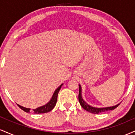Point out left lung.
Wrapping results in <instances>:
<instances>
[{
  "label": "left lung",
  "mask_w": 135,
  "mask_h": 135,
  "mask_svg": "<svg viewBox=\"0 0 135 135\" xmlns=\"http://www.w3.org/2000/svg\"><path fill=\"white\" fill-rule=\"evenodd\" d=\"M79 101L80 104L84 109L88 111V112L92 113V114H99V113L106 112V111H108V110H112L115 109V108H117V107L120 105V103H119V104L115 105V106L110 107H106V108H96V107H91L83 100V98H82V95H81V87H80V85H79Z\"/></svg>",
  "instance_id": "1"
}]
</instances>
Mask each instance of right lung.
Wrapping results in <instances>:
<instances>
[{
    "instance_id": "add662e5",
    "label": "right lung",
    "mask_w": 135,
    "mask_h": 135,
    "mask_svg": "<svg viewBox=\"0 0 135 135\" xmlns=\"http://www.w3.org/2000/svg\"><path fill=\"white\" fill-rule=\"evenodd\" d=\"M62 85L63 84L60 85V86H59V87L57 88L56 89L55 93H54L53 95H52L51 99L50 101L48 102L47 104L44 105V106L40 107L32 110V111H33V112L34 113V114H44V113H47V112H50L51 110H52L53 109V108L55 107L57 99H58V93H59V91H60V89H61ZM17 105H18V106L21 109H22L23 111H25V112H30V108H27L25 107H22V106H20V105H18V104H17Z\"/></svg>"
}]
</instances>
